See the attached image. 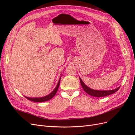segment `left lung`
I'll return each instance as SVG.
<instances>
[{
  "instance_id": "obj_1",
  "label": "left lung",
  "mask_w": 135,
  "mask_h": 135,
  "mask_svg": "<svg viewBox=\"0 0 135 135\" xmlns=\"http://www.w3.org/2000/svg\"><path fill=\"white\" fill-rule=\"evenodd\" d=\"M80 82L81 84V87H82L83 89H84V91L88 93V95L94 96V97H104V96H107L110 95H112V94H113L118 91V89H119L120 87L118 88L113 89V90H109V91H98V90H95V89H92L90 88H89L87 87L86 85H85L83 81H82L80 78Z\"/></svg>"
}]
</instances>
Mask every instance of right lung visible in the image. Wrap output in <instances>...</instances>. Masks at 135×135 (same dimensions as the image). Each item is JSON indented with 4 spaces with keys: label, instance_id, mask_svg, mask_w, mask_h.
Masks as SVG:
<instances>
[{
    "label": "right lung",
    "instance_id": "1",
    "mask_svg": "<svg viewBox=\"0 0 135 135\" xmlns=\"http://www.w3.org/2000/svg\"><path fill=\"white\" fill-rule=\"evenodd\" d=\"M60 79H59V81L58 82L57 85V86L56 87V88H55V89L54 91H53L50 94H49L47 96H46L44 97H39V98H30V97H26V99H27L28 100L31 101H33V102H36V103H40V102H44V101H46L48 100H50V99H51L52 98H53L54 97V96L56 95V93L58 90V88L59 87V85H60Z\"/></svg>",
    "mask_w": 135,
    "mask_h": 135
}]
</instances>
